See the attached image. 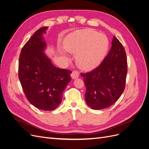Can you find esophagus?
Masks as SVG:
<instances>
[{"instance_id":"1","label":"esophagus","mask_w":149,"mask_h":149,"mask_svg":"<svg viewBox=\"0 0 149 149\" xmlns=\"http://www.w3.org/2000/svg\"><path fill=\"white\" fill-rule=\"evenodd\" d=\"M79 77V73L78 71H76V70H74L72 72V73L71 74V77L72 79H77Z\"/></svg>"}]
</instances>
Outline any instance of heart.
Segmentation results:
<instances>
[{"label":"heart","instance_id":"b5f03b06","mask_svg":"<svg viewBox=\"0 0 149 149\" xmlns=\"http://www.w3.org/2000/svg\"><path fill=\"white\" fill-rule=\"evenodd\" d=\"M65 51L75 54V62L78 67L85 70L96 68L105 57L109 48L106 36L91 29L76 31L68 35L63 42ZM69 60L66 54L61 52Z\"/></svg>","mask_w":149,"mask_h":149}]
</instances>
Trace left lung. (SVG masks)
Masks as SVG:
<instances>
[{"label":"left lung","mask_w":149,"mask_h":149,"mask_svg":"<svg viewBox=\"0 0 149 149\" xmlns=\"http://www.w3.org/2000/svg\"><path fill=\"white\" fill-rule=\"evenodd\" d=\"M127 67L125 49L114 36L111 48L101 65L90 72L81 74L86 88L87 105L94 110L113 105L125 90Z\"/></svg>","instance_id":"1"}]
</instances>
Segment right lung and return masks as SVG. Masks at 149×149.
<instances>
[{"instance_id":"1","label":"right lung","mask_w":149,"mask_h":149,"mask_svg":"<svg viewBox=\"0 0 149 149\" xmlns=\"http://www.w3.org/2000/svg\"><path fill=\"white\" fill-rule=\"evenodd\" d=\"M48 27L38 29L22 48L18 77L27 100L42 111H53L61 103L63 93L71 80L70 70L56 68L45 53L43 34Z\"/></svg>"}]
</instances>
